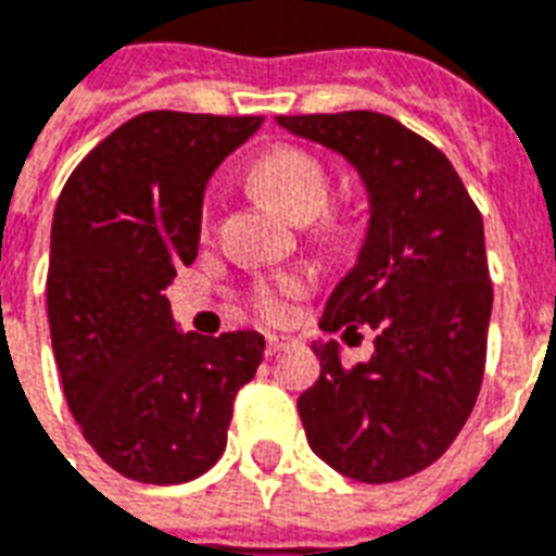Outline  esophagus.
Instances as JSON below:
<instances>
[{"mask_svg":"<svg viewBox=\"0 0 556 556\" xmlns=\"http://www.w3.org/2000/svg\"><path fill=\"white\" fill-rule=\"evenodd\" d=\"M294 344V338H291V334H268V338H265V346H268V355H277V353H282V350H286V346H291Z\"/></svg>","mask_w":556,"mask_h":556,"instance_id":"esophagus-1","label":"esophagus"}]
</instances>
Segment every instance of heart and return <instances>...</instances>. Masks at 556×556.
Masks as SVG:
<instances>
[{
	"mask_svg": "<svg viewBox=\"0 0 556 556\" xmlns=\"http://www.w3.org/2000/svg\"><path fill=\"white\" fill-rule=\"evenodd\" d=\"M250 177L270 201L279 203L296 222H308L317 212H324L329 192H332L329 168L312 151L296 146H277L265 151L250 168ZM210 212L212 206L206 203L203 224H210ZM303 288L306 286L296 274H277V277L260 279L253 286V308L265 320H279L286 315L288 300L303 294Z\"/></svg>",
	"mask_w": 556,
	"mask_h": 556,
	"instance_id": "1",
	"label": "heart"
}]
</instances>
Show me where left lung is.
I'll use <instances>...</instances> for the list:
<instances>
[{
    "label": "left lung",
    "instance_id": "1",
    "mask_svg": "<svg viewBox=\"0 0 556 556\" xmlns=\"http://www.w3.org/2000/svg\"><path fill=\"white\" fill-rule=\"evenodd\" d=\"M277 122L344 154L370 194L367 239L320 329L350 341L367 326L376 350L344 367L334 341L312 344L320 379L296 400L308 446L362 484L417 476L455 443L484 379L493 282L481 212L446 154L396 118L346 110Z\"/></svg>",
    "mask_w": 556,
    "mask_h": 556
}]
</instances>
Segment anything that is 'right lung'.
Returning a JSON list of instances; mask_svg holds the SVG:
<instances>
[{"mask_svg": "<svg viewBox=\"0 0 556 556\" xmlns=\"http://www.w3.org/2000/svg\"><path fill=\"white\" fill-rule=\"evenodd\" d=\"M262 116L139 113L84 156L52 222L46 308L63 396L99 457L142 484L203 476L227 446L260 332L184 334L163 288L192 265L203 186Z\"/></svg>", "mask_w": 556, "mask_h": 556, "instance_id": "obj_1", "label": "right lung"}]
</instances>
